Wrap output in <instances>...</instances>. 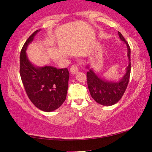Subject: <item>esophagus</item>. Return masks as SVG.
Listing matches in <instances>:
<instances>
[{
    "label": "esophagus",
    "mask_w": 152,
    "mask_h": 152,
    "mask_svg": "<svg viewBox=\"0 0 152 152\" xmlns=\"http://www.w3.org/2000/svg\"><path fill=\"white\" fill-rule=\"evenodd\" d=\"M70 72L72 74H75L76 72H78V67L76 64H74V65H72L70 67Z\"/></svg>",
    "instance_id": "obj_1"
}]
</instances>
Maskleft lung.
I'll return each mask as SVG.
<instances>
[{"instance_id": "left-lung-1", "label": "left lung", "mask_w": 152, "mask_h": 152, "mask_svg": "<svg viewBox=\"0 0 152 152\" xmlns=\"http://www.w3.org/2000/svg\"><path fill=\"white\" fill-rule=\"evenodd\" d=\"M121 40L124 42L127 48L129 65L126 73L118 82L106 80L98 76L92 69L87 72V84L91 96L99 104L104 106H111L121 99L127 88L131 73V49L127 41L120 32H118ZM89 69L88 66H86Z\"/></svg>"}]
</instances>
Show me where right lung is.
Masks as SVG:
<instances>
[{
  "label": "right lung",
  "mask_w": 152,
  "mask_h": 152,
  "mask_svg": "<svg viewBox=\"0 0 152 152\" xmlns=\"http://www.w3.org/2000/svg\"><path fill=\"white\" fill-rule=\"evenodd\" d=\"M37 30L29 36L20 54V75L28 97L38 109L51 112L58 109L66 99L69 72L67 68L53 66L35 67L26 54L28 45L32 42Z\"/></svg>",
  "instance_id": "add662e5"
}]
</instances>
